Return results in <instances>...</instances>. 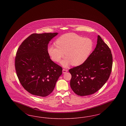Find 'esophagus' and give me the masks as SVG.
Listing matches in <instances>:
<instances>
[{
    "label": "esophagus",
    "mask_w": 126,
    "mask_h": 126,
    "mask_svg": "<svg viewBox=\"0 0 126 126\" xmlns=\"http://www.w3.org/2000/svg\"><path fill=\"white\" fill-rule=\"evenodd\" d=\"M67 71H68L66 69H63V70H62V72H63V74H65V73H66Z\"/></svg>",
    "instance_id": "34e87169"
}]
</instances>
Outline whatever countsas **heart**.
<instances>
[{
	"label": "heart",
	"instance_id": "b5f03b06",
	"mask_svg": "<svg viewBox=\"0 0 126 126\" xmlns=\"http://www.w3.org/2000/svg\"><path fill=\"white\" fill-rule=\"evenodd\" d=\"M56 44L48 47V54L55 62H59L65 55L66 58L60 62L61 65L65 67L71 64L78 66L83 64L89 58L93 48L91 39L74 33L60 36Z\"/></svg>",
	"mask_w": 126,
	"mask_h": 126
}]
</instances>
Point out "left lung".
I'll use <instances>...</instances> for the list:
<instances>
[{"mask_svg":"<svg viewBox=\"0 0 126 126\" xmlns=\"http://www.w3.org/2000/svg\"><path fill=\"white\" fill-rule=\"evenodd\" d=\"M112 56L110 48L99 35L96 48L80 66L70 69V87L79 96L92 94L106 83L110 75Z\"/></svg>","mask_w":126,"mask_h":126,"instance_id":"obj_1","label":"left lung"}]
</instances>
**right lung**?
Masks as SVG:
<instances>
[{"instance_id":"add662e5","label":"right lung","mask_w":126,"mask_h":126,"mask_svg":"<svg viewBox=\"0 0 126 126\" xmlns=\"http://www.w3.org/2000/svg\"><path fill=\"white\" fill-rule=\"evenodd\" d=\"M58 34L33 33L17 51L15 67L17 77L24 89L32 95L48 96L62 73V67L51 60L48 52V43Z\"/></svg>"}]
</instances>
